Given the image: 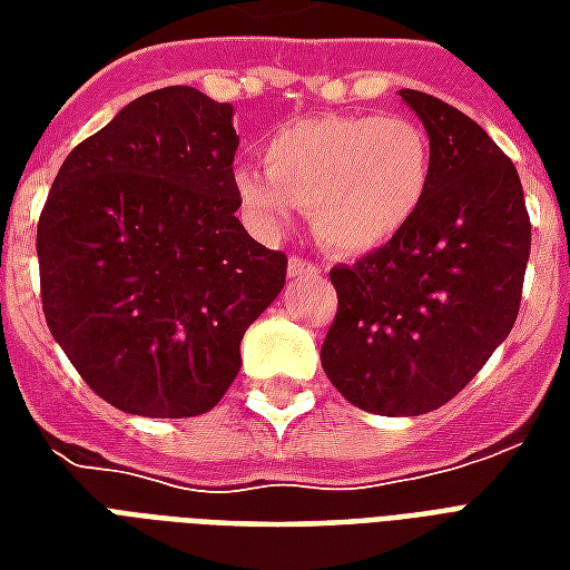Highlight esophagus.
Segmentation results:
<instances>
[{
	"mask_svg": "<svg viewBox=\"0 0 570 570\" xmlns=\"http://www.w3.org/2000/svg\"><path fill=\"white\" fill-rule=\"evenodd\" d=\"M321 268L314 262L302 259V256H289V277H317Z\"/></svg>",
	"mask_w": 570,
	"mask_h": 570,
	"instance_id": "esophagus-1",
	"label": "esophagus"
}]
</instances>
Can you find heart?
<instances>
[{
  "label": "heart",
  "mask_w": 570,
  "mask_h": 570,
  "mask_svg": "<svg viewBox=\"0 0 570 570\" xmlns=\"http://www.w3.org/2000/svg\"><path fill=\"white\" fill-rule=\"evenodd\" d=\"M261 167H237L235 191L262 232H281L293 207L335 253L394 240L433 183L428 130L406 116H317L274 130Z\"/></svg>",
  "instance_id": "heart-1"
}]
</instances>
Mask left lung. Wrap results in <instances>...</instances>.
<instances>
[{"label": "left lung", "instance_id": "1", "mask_svg": "<svg viewBox=\"0 0 570 570\" xmlns=\"http://www.w3.org/2000/svg\"><path fill=\"white\" fill-rule=\"evenodd\" d=\"M433 149L421 213L384 247L335 265L321 363L363 412L424 415L473 382L522 302L531 219L501 146L461 109L403 88Z\"/></svg>", "mask_w": 570, "mask_h": 570}]
</instances>
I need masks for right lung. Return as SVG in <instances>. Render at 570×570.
<instances>
[{
  "instance_id": "add662e5",
  "label": "right lung",
  "mask_w": 570,
  "mask_h": 570,
  "mask_svg": "<svg viewBox=\"0 0 570 570\" xmlns=\"http://www.w3.org/2000/svg\"><path fill=\"white\" fill-rule=\"evenodd\" d=\"M232 104L174 85L81 140L48 191L36 253L48 330L94 394L146 419L213 409L286 256L235 210Z\"/></svg>"
}]
</instances>
